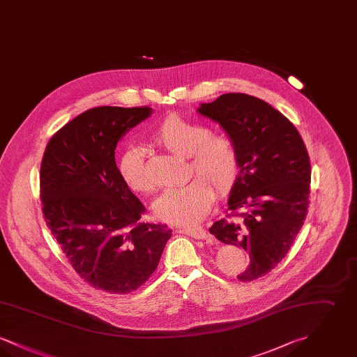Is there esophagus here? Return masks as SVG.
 I'll use <instances>...</instances> for the list:
<instances>
[{"mask_svg": "<svg viewBox=\"0 0 357 357\" xmlns=\"http://www.w3.org/2000/svg\"><path fill=\"white\" fill-rule=\"evenodd\" d=\"M179 233L186 234L188 237L197 238V239H207V241L211 239V236L207 234V231L202 227H181Z\"/></svg>", "mask_w": 357, "mask_h": 357, "instance_id": "34e87169", "label": "esophagus"}]
</instances>
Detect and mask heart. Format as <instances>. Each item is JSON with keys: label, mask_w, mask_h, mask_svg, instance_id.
<instances>
[{"label": "heart", "mask_w": 357, "mask_h": 357, "mask_svg": "<svg viewBox=\"0 0 357 357\" xmlns=\"http://www.w3.org/2000/svg\"><path fill=\"white\" fill-rule=\"evenodd\" d=\"M153 143L190 162L194 179L181 187H171L155 201V214L163 221L194 225L202 221L214 202V188L229 191L238 176L239 158L230 137L214 135L211 130L195 121L170 115L153 132ZM119 172L126 185L137 192L153 190V183L140 147L132 146L121 153Z\"/></svg>", "instance_id": "1"}]
</instances>
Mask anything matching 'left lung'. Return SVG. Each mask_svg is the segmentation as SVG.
I'll return each instance as SVG.
<instances>
[{
    "mask_svg": "<svg viewBox=\"0 0 357 357\" xmlns=\"http://www.w3.org/2000/svg\"><path fill=\"white\" fill-rule=\"evenodd\" d=\"M217 121L233 140L239 174L229 214L210 233L250 257L239 281L271 272L287 255L309 207L310 162L303 137L281 112L246 93H225L197 109Z\"/></svg>",
    "mask_w": 357,
    "mask_h": 357,
    "instance_id": "obj_1",
    "label": "left lung"
}]
</instances>
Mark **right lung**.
<instances>
[{
  "mask_svg": "<svg viewBox=\"0 0 357 357\" xmlns=\"http://www.w3.org/2000/svg\"><path fill=\"white\" fill-rule=\"evenodd\" d=\"M153 114L150 107H96L60 128L40 169L43 214L85 282L114 294L142 287L170 239L162 223L139 222L146 208L120 175L118 142Z\"/></svg>",
  "mask_w": 357,
  "mask_h": 357,
  "instance_id": "1",
  "label": "right lung"
}]
</instances>
